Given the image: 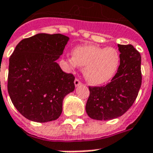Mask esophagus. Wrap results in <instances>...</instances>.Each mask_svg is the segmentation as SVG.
<instances>
[{
  "mask_svg": "<svg viewBox=\"0 0 153 153\" xmlns=\"http://www.w3.org/2000/svg\"><path fill=\"white\" fill-rule=\"evenodd\" d=\"M81 82L79 81V79H75V80H74V86H75V87H77V86H79L81 85Z\"/></svg>",
  "mask_w": 153,
  "mask_h": 153,
  "instance_id": "1",
  "label": "esophagus"
}]
</instances>
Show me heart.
I'll return each instance as SVG.
<instances>
[{
	"label": "heart",
	"instance_id": "obj_1",
	"mask_svg": "<svg viewBox=\"0 0 153 153\" xmlns=\"http://www.w3.org/2000/svg\"><path fill=\"white\" fill-rule=\"evenodd\" d=\"M67 60L71 69L83 67L82 74L91 85L99 86L110 81L120 67V53L114 48L82 45L74 48Z\"/></svg>",
	"mask_w": 153,
	"mask_h": 153
}]
</instances>
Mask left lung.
Here are the masks:
<instances>
[{
  "mask_svg": "<svg viewBox=\"0 0 153 153\" xmlns=\"http://www.w3.org/2000/svg\"><path fill=\"white\" fill-rule=\"evenodd\" d=\"M121 62L111 82L101 87H89L86 105L91 118L107 121L117 118L128 110L141 86V56L133 45L117 44Z\"/></svg>",
  "mask_w": 153,
  "mask_h": 153,
  "instance_id": "obj_1",
  "label": "left lung"
}]
</instances>
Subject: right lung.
Returning <instances> with one entry per match:
<instances>
[{"label":"right lung","instance_id":"add662e5","mask_svg":"<svg viewBox=\"0 0 153 153\" xmlns=\"http://www.w3.org/2000/svg\"><path fill=\"white\" fill-rule=\"evenodd\" d=\"M69 37L39 33L22 39L9 58L8 92L18 111L30 121L48 122L59 117L62 102L74 91V77L56 60Z\"/></svg>","mask_w":153,"mask_h":153}]
</instances>
